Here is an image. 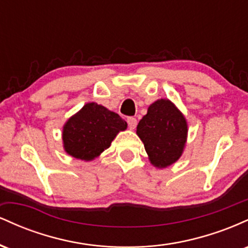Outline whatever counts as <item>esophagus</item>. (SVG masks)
Segmentation results:
<instances>
[{
	"instance_id": "34e87169",
	"label": "esophagus",
	"mask_w": 248,
	"mask_h": 248,
	"mask_svg": "<svg viewBox=\"0 0 248 248\" xmlns=\"http://www.w3.org/2000/svg\"><path fill=\"white\" fill-rule=\"evenodd\" d=\"M127 124L130 129H134L136 127V124H138V120L135 118H133V116H130V118L127 119Z\"/></svg>"
}]
</instances>
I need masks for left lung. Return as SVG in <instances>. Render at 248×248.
I'll use <instances>...</instances> for the list:
<instances>
[{
  "label": "left lung",
  "mask_w": 248,
  "mask_h": 248,
  "mask_svg": "<svg viewBox=\"0 0 248 248\" xmlns=\"http://www.w3.org/2000/svg\"><path fill=\"white\" fill-rule=\"evenodd\" d=\"M149 160L155 167L166 168L181 157L187 126L182 113L166 99L155 101L136 128Z\"/></svg>",
  "instance_id": "8db88e82"
}]
</instances>
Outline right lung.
<instances>
[{
  "instance_id": "1",
  "label": "right lung",
  "mask_w": 248,
  "mask_h": 248,
  "mask_svg": "<svg viewBox=\"0 0 248 248\" xmlns=\"http://www.w3.org/2000/svg\"><path fill=\"white\" fill-rule=\"evenodd\" d=\"M127 122L106 107L90 102L69 119L62 130L67 154L79 160L91 161L110 146Z\"/></svg>"
}]
</instances>
